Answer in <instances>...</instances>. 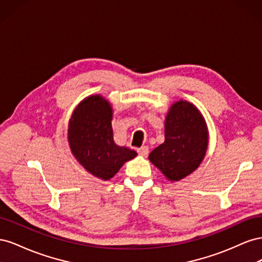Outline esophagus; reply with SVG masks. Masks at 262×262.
<instances>
[{
	"mask_svg": "<svg viewBox=\"0 0 262 262\" xmlns=\"http://www.w3.org/2000/svg\"><path fill=\"white\" fill-rule=\"evenodd\" d=\"M138 153L141 156H146L148 154V147L147 146H142V147L138 148Z\"/></svg>",
	"mask_w": 262,
	"mask_h": 262,
	"instance_id": "obj_1",
	"label": "esophagus"
}]
</instances>
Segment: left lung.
Returning a JSON list of instances; mask_svg holds the SVG:
<instances>
[{
    "instance_id": "8db88e82",
    "label": "left lung",
    "mask_w": 262,
    "mask_h": 262,
    "mask_svg": "<svg viewBox=\"0 0 262 262\" xmlns=\"http://www.w3.org/2000/svg\"><path fill=\"white\" fill-rule=\"evenodd\" d=\"M165 141L148 160L173 182L186 178L203 162L209 145V130L201 112L192 102L179 99L165 117Z\"/></svg>"
}]
</instances>
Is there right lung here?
<instances>
[{
    "label": "right lung",
    "mask_w": 262,
    "mask_h": 262,
    "mask_svg": "<svg viewBox=\"0 0 262 262\" xmlns=\"http://www.w3.org/2000/svg\"><path fill=\"white\" fill-rule=\"evenodd\" d=\"M113 106L101 95H90L73 110L68 142L75 160L91 175L107 181L138 154L114 141Z\"/></svg>",
    "instance_id": "obj_1"
}]
</instances>
